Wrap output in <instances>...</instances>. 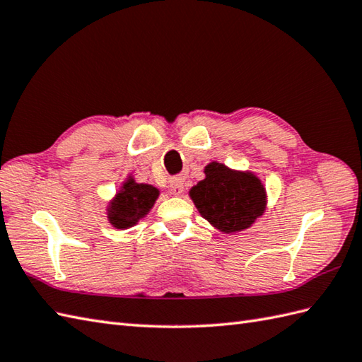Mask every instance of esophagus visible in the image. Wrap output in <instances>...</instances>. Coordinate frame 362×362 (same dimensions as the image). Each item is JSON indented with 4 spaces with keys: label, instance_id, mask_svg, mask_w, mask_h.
<instances>
[{
    "label": "esophagus",
    "instance_id": "obj_1",
    "mask_svg": "<svg viewBox=\"0 0 362 362\" xmlns=\"http://www.w3.org/2000/svg\"><path fill=\"white\" fill-rule=\"evenodd\" d=\"M170 191L174 196L182 194L183 191V179L182 177H174L170 180Z\"/></svg>",
    "mask_w": 362,
    "mask_h": 362
}]
</instances>
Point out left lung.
<instances>
[{"label":"left lung","mask_w":362,"mask_h":362,"mask_svg":"<svg viewBox=\"0 0 362 362\" xmlns=\"http://www.w3.org/2000/svg\"><path fill=\"white\" fill-rule=\"evenodd\" d=\"M189 196L202 217L226 234L248 228L267 206V192L257 175L217 162L205 166V179L189 189Z\"/></svg>","instance_id":"8db88e82"}]
</instances>
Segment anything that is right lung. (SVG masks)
<instances>
[{"label": "right lung", "instance_id": "obj_1", "mask_svg": "<svg viewBox=\"0 0 362 362\" xmlns=\"http://www.w3.org/2000/svg\"><path fill=\"white\" fill-rule=\"evenodd\" d=\"M158 189L153 185L137 183L131 175L107 206V219L119 230L129 228L145 217L154 206Z\"/></svg>", "mask_w": 362, "mask_h": 362}]
</instances>
